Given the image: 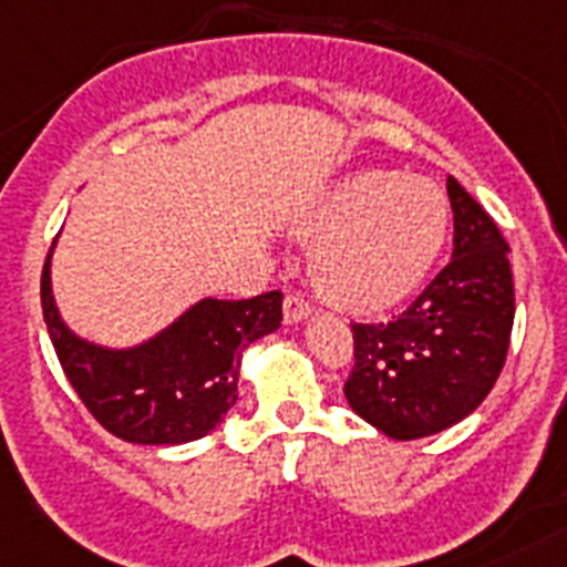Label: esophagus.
<instances>
[{
	"mask_svg": "<svg viewBox=\"0 0 567 567\" xmlns=\"http://www.w3.org/2000/svg\"><path fill=\"white\" fill-rule=\"evenodd\" d=\"M285 323H302L308 315H311V306H308L306 297H299V293H288L285 297Z\"/></svg>",
	"mask_w": 567,
	"mask_h": 567,
	"instance_id": "34e87169",
	"label": "esophagus"
}]
</instances>
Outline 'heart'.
Instances as JSON below:
<instances>
[{
	"label": "heart",
	"instance_id": "heart-1",
	"mask_svg": "<svg viewBox=\"0 0 567 567\" xmlns=\"http://www.w3.org/2000/svg\"><path fill=\"white\" fill-rule=\"evenodd\" d=\"M299 233L320 238L311 274L326 299L388 311L425 282L449 238V200L434 179L358 172L311 209Z\"/></svg>",
	"mask_w": 567,
	"mask_h": 567
}]
</instances>
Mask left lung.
Listing matches in <instances>:
<instances>
[{
  "mask_svg": "<svg viewBox=\"0 0 567 567\" xmlns=\"http://www.w3.org/2000/svg\"><path fill=\"white\" fill-rule=\"evenodd\" d=\"M451 261L390 323H355L349 408L393 440L457 425L495 388L513 334L507 241L475 197L449 177Z\"/></svg>",
  "mask_w": 567,
  "mask_h": 567,
  "instance_id": "left-lung-1",
  "label": "left lung"
}]
</instances>
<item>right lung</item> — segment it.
Segmentation results:
<instances>
[{"instance_id": "1", "label": "right lung", "mask_w": 567, "mask_h": 567, "mask_svg": "<svg viewBox=\"0 0 567 567\" xmlns=\"http://www.w3.org/2000/svg\"><path fill=\"white\" fill-rule=\"evenodd\" d=\"M54 250V244H52ZM52 250L40 299L58 361L86 411L124 443L183 445L224 422L238 399L241 352L282 323V293L200 299L145 343L78 338L54 306Z\"/></svg>"}]
</instances>
